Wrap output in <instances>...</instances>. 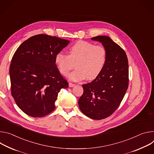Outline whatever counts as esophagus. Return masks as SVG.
Wrapping results in <instances>:
<instances>
[{
    "label": "esophagus",
    "instance_id": "obj_1",
    "mask_svg": "<svg viewBox=\"0 0 154 154\" xmlns=\"http://www.w3.org/2000/svg\"><path fill=\"white\" fill-rule=\"evenodd\" d=\"M75 86V84H73V83H71V82H69V87L70 88H73Z\"/></svg>",
    "mask_w": 154,
    "mask_h": 154
}]
</instances>
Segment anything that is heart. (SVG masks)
Segmentation results:
<instances>
[{"label":"heart","mask_w":154,"mask_h":154,"mask_svg":"<svg viewBox=\"0 0 154 154\" xmlns=\"http://www.w3.org/2000/svg\"><path fill=\"white\" fill-rule=\"evenodd\" d=\"M107 59V51L103 46L79 41L68 49V55L62 52L57 53L54 61L59 72L63 76H68L74 68L76 69L70 75L73 81H80L87 78L95 79L103 70Z\"/></svg>","instance_id":"1"}]
</instances>
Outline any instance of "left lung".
<instances>
[{
  "label": "left lung",
  "instance_id": "left-lung-1",
  "mask_svg": "<svg viewBox=\"0 0 154 154\" xmlns=\"http://www.w3.org/2000/svg\"><path fill=\"white\" fill-rule=\"evenodd\" d=\"M91 40L106 48L107 59L99 76L82 85L78 105L85 115L100 120L111 115L121 103L128 86V63L124 50L110 37L97 36Z\"/></svg>",
  "mask_w": 154,
  "mask_h": 154
}]
</instances>
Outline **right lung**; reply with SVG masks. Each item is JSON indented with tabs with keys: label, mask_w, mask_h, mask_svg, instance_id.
I'll return each instance as SVG.
<instances>
[{
	"label": "right lung",
	"mask_w": 154,
	"mask_h": 154,
	"mask_svg": "<svg viewBox=\"0 0 154 154\" xmlns=\"http://www.w3.org/2000/svg\"><path fill=\"white\" fill-rule=\"evenodd\" d=\"M69 43L39 34L24 41L14 53L9 72L11 95L16 105L28 116L42 117L51 113L56 108L60 89L68 87L54 58Z\"/></svg>",
	"instance_id": "obj_1"
}]
</instances>
